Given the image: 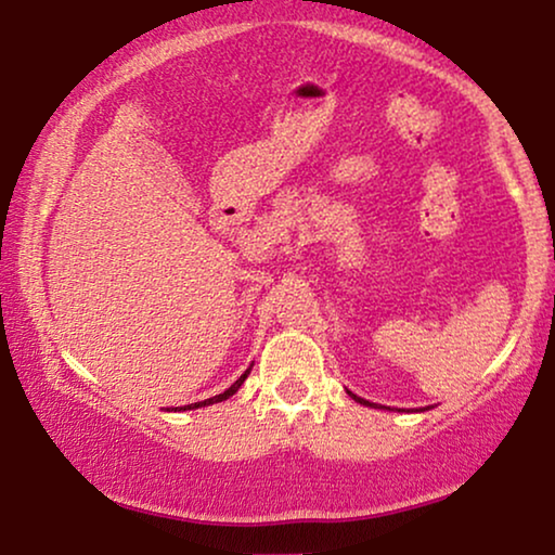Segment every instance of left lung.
Returning a JSON list of instances; mask_svg holds the SVG:
<instances>
[{"label": "left lung", "instance_id": "left-lung-1", "mask_svg": "<svg viewBox=\"0 0 555 555\" xmlns=\"http://www.w3.org/2000/svg\"><path fill=\"white\" fill-rule=\"evenodd\" d=\"M348 393H351V391H348ZM351 397L356 399V401H359V404H366V406H374V404H371V401H366V399H361V397H356V393H351Z\"/></svg>", "mask_w": 555, "mask_h": 555}]
</instances>
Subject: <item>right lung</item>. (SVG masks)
Instances as JSON below:
<instances>
[{"instance_id": "right-lung-1", "label": "right lung", "mask_w": 555, "mask_h": 555, "mask_svg": "<svg viewBox=\"0 0 555 555\" xmlns=\"http://www.w3.org/2000/svg\"><path fill=\"white\" fill-rule=\"evenodd\" d=\"M247 374H249V369L245 371V374H242L240 378H237V382H234L232 386H230V389H227L224 393H217V397H211V399H204V401H196V404H189V406H184V412H186V409H199V406H209V404H217V401H224V399H230L232 397V393H237V389H240V386L242 384H245V378H247Z\"/></svg>"}]
</instances>
